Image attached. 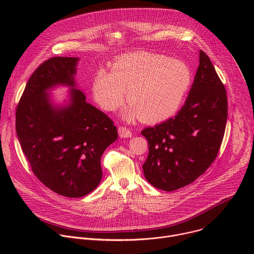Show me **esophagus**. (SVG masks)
Returning <instances> with one entry per match:
<instances>
[{
    "mask_svg": "<svg viewBox=\"0 0 254 254\" xmlns=\"http://www.w3.org/2000/svg\"><path fill=\"white\" fill-rule=\"evenodd\" d=\"M118 131H119V134H120V136L121 137H124V138H126V137H130L131 136V131L127 128V127H120L119 128H118Z\"/></svg>",
    "mask_w": 254,
    "mask_h": 254,
    "instance_id": "obj_1",
    "label": "esophagus"
}]
</instances>
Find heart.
<instances>
[{
  "label": "heart",
  "instance_id": "1",
  "mask_svg": "<svg viewBox=\"0 0 254 254\" xmlns=\"http://www.w3.org/2000/svg\"><path fill=\"white\" fill-rule=\"evenodd\" d=\"M192 78L191 68L182 60L135 52L118 58L111 73L99 70L92 81V93L104 111L116 112L127 92V120L141 118L146 123H161L182 105Z\"/></svg>",
  "mask_w": 254,
  "mask_h": 254
}]
</instances>
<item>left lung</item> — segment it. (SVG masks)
<instances>
[{
	"label": "left lung",
	"instance_id": "8db88e82",
	"mask_svg": "<svg viewBox=\"0 0 254 254\" xmlns=\"http://www.w3.org/2000/svg\"><path fill=\"white\" fill-rule=\"evenodd\" d=\"M227 115L224 84L200 50L199 66L183 107L175 118L141 130L149 146L142 165L148 182L168 192L193 183L218 155Z\"/></svg>",
	"mask_w": 254,
	"mask_h": 254
}]
</instances>
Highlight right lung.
Instances as JSON below:
<instances>
[{"label":"right lung","instance_id":"obj_1","mask_svg":"<svg viewBox=\"0 0 254 254\" xmlns=\"http://www.w3.org/2000/svg\"><path fill=\"white\" fill-rule=\"evenodd\" d=\"M78 58L53 57L30 76L16 110V131L32 172L53 192L79 198L99 184L100 159L118 138L112 119L86 102L74 87ZM72 87L70 103L55 108L46 90Z\"/></svg>","mask_w":254,"mask_h":254}]
</instances>
